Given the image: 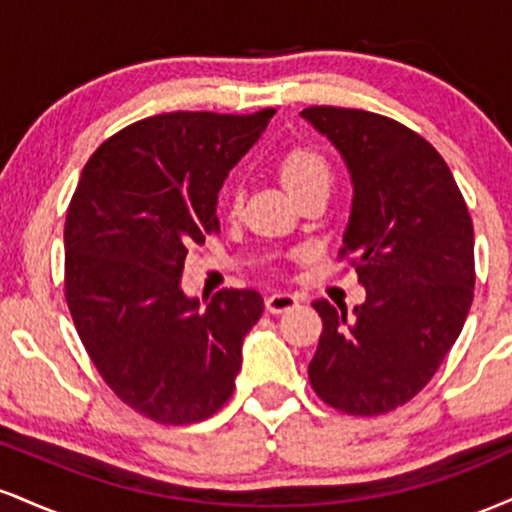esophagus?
I'll list each match as a JSON object with an SVG mask.
<instances>
[{"label":"esophagus","mask_w":512,"mask_h":512,"mask_svg":"<svg viewBox=\"0 0 512 512\" xmlns=\"http://www.w3.org/2000/svg\"><path fill=\"white\" fill-rule=\"evenodd\" d=\"M293 305H298V296L289 291H279L267 296V310L269 313H284V310H291Z\"/></svg>","instance_id":"34e87169"}]
</instances>
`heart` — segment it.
Listing matches in <instances>:
<instances>
[{
  "label": "heart",
  "instance_id": "1",
  "mask_svg": "<svg viewBox=\"0 0 512 512\" xmlns=\"http://www.w3.org/2000/svg\"><path fill=\"white\" fill-rule=\"evenodd\" d=\"M279 178L284 182L286 190L293 197H303L305 192L320 190V187H330L332 182V168L327 158L315 149V146H291L284 156L279 158ZM240 204V190L236 185L228 187L223 192V207L228 214H236Z\"/></svg>",
  "mask_w": 512,
  "mask_h": 512
}]
</instances>
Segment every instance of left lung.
I'll list each match as a JSON object with an SVG mask.
<instances>
[{
  "instance_id": "left-lung-1",
  "label": "left lung",
  "mask_w": 512,
  "mask_h": 512,
  "mask_svg": "<svg viewBox=\"0 0 512 512\" xmlns=\"http://www.w3.org/2000/svg\"><path fill=\"white\" fill-rule=\"evenodd\" d=\"M349 168L354 199L339 255L366 303L315 301L322 334L308 366L317 397L378 416L424 390L460 337L474 296V228L443 156L409 127L366 110L301 113Z\"/></svg>"
}]
</instances>
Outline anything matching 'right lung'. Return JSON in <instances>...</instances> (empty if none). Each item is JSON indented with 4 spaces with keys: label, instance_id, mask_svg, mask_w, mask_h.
I'll return each mask as SVG.
<instances>
[{
    "label": "right lung",
    "instance_id": "1",
    "mask_svg": "<svg viewBox=\"0 0 512 512\" xmlns=\"http://www.w3.org/2000/svg\"><path fill=\"white\" fill-rule=\"evenodd\" d=\"M272 115L134 122L88 158L67 209L64 291L76 332L110 390L158 424L209 419L236 387L262 296L223 289L204 305L180 279L187 248L219 231L228 170Z\"/></svg>",
    "mask_w": 512,
    "mask_h": 512
}]
</instances>
